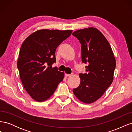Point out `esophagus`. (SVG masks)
<instances>
[{
    "label": "esophagus",
    "mask_w": 132,
    "mask_h": 132,
    "mask_svg": "<svg viewBox=\"0 0 132 132\" xmlns=\"http://www.w3.org/2000/svg\"><path fill=\"white\" fill-rule=\"evenodd\" d=\"M73 74H65V76L66 77H70V76L72 75Z\"/></svg>",
    "instance_id": "1"
}]
</instances>
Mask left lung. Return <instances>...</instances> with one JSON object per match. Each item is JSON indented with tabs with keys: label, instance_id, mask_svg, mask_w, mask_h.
Listing matches in <instances>:
<instances>
[{
	"label": "left lung",
	"instance_id": "1",
	"mask_svg": "<svg viewBox=\"0 0 132 132\" xmlns=\"http://www.w3.org/2000/svg\"><path fill=\"white\" fill-rule=\"evenodd\" d=\"M72 35L81 43V60L86 73L79 74L80 83L73 93L80 101L91 103L100 98L113 80L116 59L110 43L100 31L91 27Z\"/></svg>",
	"mask_w": 132,
	"mask_h": 132
}]
</instances>
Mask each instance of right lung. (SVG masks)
<instances>
[{
  "label": "right lung",
  "mask_w": 132,
  "mask_h": 132,
  "mask_svg": "<svg viewBox=\"0 0 132 132\" xmlns=\"http://www.w3.org/2000/svg\"><path fill=\"white\" fill-rule=\"evenodd\" d=\"M73 30L41 29L23 42L17 62L25 90L35 101L48 99L63 81L64 73L52 68L57 47L69 37Z\"/></svg>",
  "instance_id": "add662e5"
}]
</instances>
